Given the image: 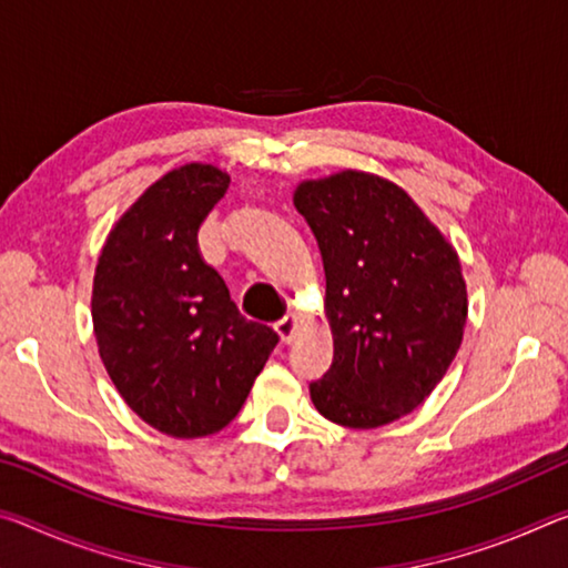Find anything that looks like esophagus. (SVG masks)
<instances>
[{"mask_svg": "<svg viewBox=\"0 0 568 568\" xmlns=\"http://www.w3.org/2000/svg\"><path fill=\"white\" fill-rule=\"evenodd\" d=\"M295 326H298V318H295L293 313H287V316H283L281 321L275 323V331H277V336H281L283 344H291Z\"/></svg>", "mask_w": 568, "mask_h": 568, "instance_id": "obj_1", "label": "esophagus"}]
</instances>
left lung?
Wrapping results in <instances>:
<instances>
[{"mask_svg":"<svg viewBox=\"0 0 568 568\" xmlns=\"http://www.w3.org/2000/svg\"><path fill=\"white\" fill-rule=\"evenodd\" d=\"M293 204L318 242L333 333L311 399L336 425H389L429 397L463 344L457 252L402 186L366 171L303 182Z\"/></svg>","mask_w":568,"mask_h":568,"instance_id":"obj_1","label":"left lung"}]
</instances>
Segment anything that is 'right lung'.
Listing matches in <instances>:
<instances>
[{"label":"right lung","mask_w":568,"mask_h":568,"mask_svg":"<svg viewBox=\"0 0 568 568\" xmlns=\"http://www.w3.org/2000/svg\"><path fill=\"white\" fill-rule=\"evenodd\" d=\"M230 186L212 164L169 171L108 235L93 277V328L105 372L139 417L171 437L227 427L277 333L247 321L196 245Z\"/></svg>","instance_id":"add662e5"}]
</instances>
